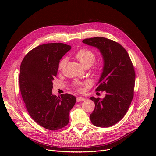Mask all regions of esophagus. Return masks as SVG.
<instances>
[{"mask_svg":"<svg viewBox=\"0 0 156 156\" xmlns=\"http://www.w3.org/2000/svg\"><path fill=\"white\" fill-rule=\"evenodd\" d=\"M85 100V98H84L83 97H81V96H80V97H77L76 98V101L77 102H81V101H83Z\"/></svg>","mask_w":156,"mask_h":156,"instance_id":"1","label":"esophagus"}]
</instances>
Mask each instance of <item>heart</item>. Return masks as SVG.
<instances>
[{
	"instance_id": "b5f03b06",
	"label": "heart",
	"mask_w": 156,
	"mask_h": 156,
	"mask_svg": "<svg viewBox=\"0 0 156 156\" xmlns=\"http://www.w3.org/2000/svg\"><path fill=\"white\" fill-rule=\"evenodd\" d=\"M76 58L79 61L83 67H87L92 65L96 60V55L91 51L87 49H81L79 50L75 55ZM66 63V58H62L58 63V69L62 70ZM80 83H76V86H80Z\"/></svg>"
}]
</instances>
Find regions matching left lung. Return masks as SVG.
<instances>
[{"label": "left lung", "mask_w": 156, "mask_h": 156, "mask_svg": "<svg viewBox=\"0 0 156 156\" xmlns=\"http://www.w3.org/2000/svg\"><path fill=\"white\" fill-rule=\"evenodd\" d=\"M83 42L98 49L104 61L96 91L105 94L103 99L90 98L95 104L91 121L96 126L109 127L122 119L131 104L135 83L134 67L126 51L114 41L95 37Z\"/></svg>", "instance_id": "left-lung-1"}]
</instances>
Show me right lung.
Here are the masks:
<instances>
[{"label":"right lung","instance_id":"1","mask_svg":"<svg viewBox=\"0 0 156 156\" xmlns=\"http://www.w3.org/2000/svg\"><path fill=\"white\" fill-rule=\"evenodd\" d=\"M71 48L63 43L42 44L30 51L20 65V88L28 112L39 125L52 131L68 125L76 100L67 93H52L60 60Z\"/></svg>","mask_w":156,"mask_h":156}]
</instances>
